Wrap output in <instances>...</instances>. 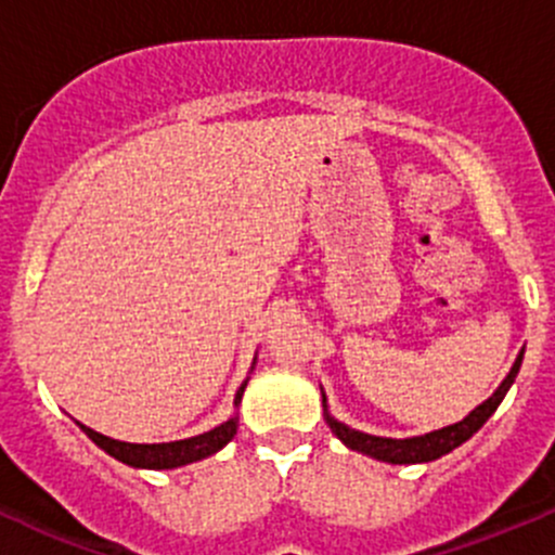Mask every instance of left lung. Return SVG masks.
I'll list each match as a JSON object with an SVG mask.
<instances>
[{"label": "left lung", "instance_id": "8db88e82", "mask_svg": "<svg viewBox=\"0 0 555 555\" xmlns=\"http://www.w3.org/2000/svg\"><path fill=\"white\" fill-rule=\"evenodd\" d=\"M521 361H524V352H518L511 374L502 379V385L496 387L494 396L487 398L481 405H476V409H473L465 420L456 422V425L441 427V430L425 433V436L382 438V436H369V433H361V430H352V427H347L345 422L334 420V416L328 414V405H325V392H323L325 422H328L331 433H334V436L339 438L347 449L361 451V454L374 456V460H379V462H390V465H416V462H433V460H438V456L454 451L456 447H462L467 438H473L478 430H481L483 422L494 414L496 405L502 403L505 392L511 390V385L516 382V374H518V369H521Z\"/></svg>", "mask_w": 555, "mask_h": 555}]
</instances>
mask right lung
I'll return each mask as SVG.
<instances>
[{
	"label": "right lung",
	"mask_w": 555,
	"mask_h": 555,
	"mask_svg": "<svg viewBox=\"0 0 555 555\" xmlns=\"http://www.w3.org/2000/svg\"><path fill=\"white\" fill-rule=\"evenodd\" d=\"M254 363H256V358H254ZM245 385H248V379L240 385V390L235 396V405H240V401H243ZM79 427H82V433L95 443V447L104 449L108 456L125 462V465L146 467V470H173V467L205 460V456H210V454H216L219 449H224L237 433V414L230 416L227 422H221V425L214 427V430L203 433V436L184 438V441H170V443H125V441H114V438L101 436V433L90 430V427H85V425H79Z\"/></svg>",
	"instance_id": "add662e5"
}]
</instances>
